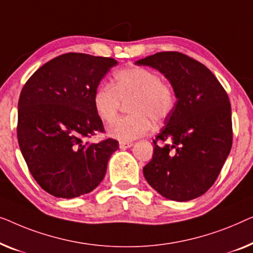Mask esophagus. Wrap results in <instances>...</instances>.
Segmentation results:
<instances>
[{"instance_id":"obj_1","label":"esophagus","mask_w":253,"mask_h":253,"mask_svg":"<svg viewBox=\"0 0 253 253\" xmlns=\"http://www.w3.org/2000/svg\"><path fill=\"white\" fill-rule=\"evenodd\" d=\"M133 145V142H127V141H120L119 142V147L122 149H127L130 148Z\"/></svg>"}]
</instances>
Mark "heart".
Returning a JSON list of instances; mask_svg holds the SVG:
<instances>
[{
    "label": "heart",
    "instance_id": "obj_1",
    "mask_svg": "<svg viewBox=\"0 0 253 253\" xmlns=\"http://www.w3.org/2000/svg\"><path fill=\"white\" fill-rule=\"evenodd\" d=\"M128 102L130 115L119 117L109 126L112 137L130 141L150 131L152 124L169 118L175 106L173 87L155 71L145 67H128L115 74V83L101 84L92 95L98 118L110 123L120 109L122 101Z\"/></svg>",
    "mask_w": 253,
    "mask_h": 253
}]
</instances>
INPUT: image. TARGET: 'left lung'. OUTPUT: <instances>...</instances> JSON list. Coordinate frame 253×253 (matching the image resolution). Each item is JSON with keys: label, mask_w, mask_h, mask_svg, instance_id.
<instances>
[{"label": "left lung", "mask_w": 253, "mask_h": 253, "mask_svg": "<svg viewBox=\"0 0 253 253\" xmlns=\"http://www.w3.org/2000/svg\"><path fill=\"white\" fill-rule=\"evenodd\" d=\"M136 64L162 72L177 98L154 140L152 159L143 167L145 180L170 201L202 196L215 182L232 149L228 95L204 64L181 52H157Z\"/></svg>", "instance_id": "obj_1"}]
</instances>
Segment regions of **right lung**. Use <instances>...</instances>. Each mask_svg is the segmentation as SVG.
<instances>
[{
    "mask_svg": "<svg viewBox=\"0 0 253 253\" xmlns=\"http://www.w3.org/2000/svg\"><path fill=\"white\" fill-rule=\"evenodd\" d=\"M117 60L69 52L32 74L20 92L17 136L28 169L42 189L59 198L88 194L104 179L118 148L104 133L92 95Z\"/></svg>",
    "mask_w": 253,
    "mask_h": 253,
    "instance_id": "1",
    "label": "right lung"
}]
</instances>
